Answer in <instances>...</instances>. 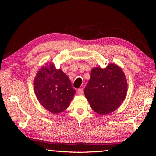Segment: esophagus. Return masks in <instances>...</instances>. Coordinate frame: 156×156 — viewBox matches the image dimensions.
Returning <instances> with one entry per match:
<instances>
[{
  "mask_svg": "<svg viewBox=\"0 0 156 156\" xmlns=\"http://www.w3.org/2000/svg\"><path fill=\"white\" fill-rule=\"evenodd\" d=\"M77 93H78V94H80V95H81V94H83V93H84V90H83V88H79L78 90V91H77Z\"/></svg>",
  "mask_w": 156,
  "mask_h": 156,
  "instance_id": "obj_1",
  "label": "esophagus"
}]
</instances>
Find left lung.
Instances as JSON below:
<instances>
[{
	"mask_svg": "<svg viewBox=\"0 0 156 156\" xmlns=\"http://www.w3.org/2000/svg\"><path fill=\"white\" fill-rule=\"evenodd\" d=\"M127 81L121 67L116 64L105 68L92 69L90 78L84 88V95L92 110L102 115L116 111L124 101Z\"/></svg>",
	"mask_w": 156,
	"mask_h": 156,
	"instance_id": "left-lung-1",
	"label": "left lung"
}]
</instances>
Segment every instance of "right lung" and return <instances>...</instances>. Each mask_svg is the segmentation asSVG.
Wrapping results in <instances>:
<instances>
[{
    "label": "right lung",
    "mask_w": 156,
    "mask_h": 156,
    "mask_svg": "<svg viewBox=\"0 0 156 156\" xmlns=\"http://www.w3.org/2000/svg\"><path fill=\"white\" fill-rule=\"evenodd\" d=\"M34 92L39 103L53 114L64 112L76 93L71 82L61 69L53 62L39 69L34 81Z\"/></svg>",
    "instance_id": "add662e5"
}]
</instances>
